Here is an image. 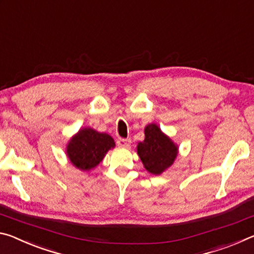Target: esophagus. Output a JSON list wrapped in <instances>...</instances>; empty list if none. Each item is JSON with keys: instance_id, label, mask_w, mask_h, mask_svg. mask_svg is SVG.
Returning <instances> with one entry per match:
<instances>
[{"instance_id": "34e87169", "label": "esophagus", "mask_w": 254, "mask_h": 254, "mask_svg": "<svg viewBox=\"0 0 254 254\" xmlns=\"http://www.w3.org/2000/svg\"><path fill=\"white\" fill-rule=\"evenodd\" d=\"M117 143H118L119 147L128 148V147H130V144H131V140L130 139H121V137H120V139H118Z\"/></svg>"}]
</instances>
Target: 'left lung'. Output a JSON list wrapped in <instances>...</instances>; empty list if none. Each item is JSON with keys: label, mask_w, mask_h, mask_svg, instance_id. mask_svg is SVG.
Instances as JSON below:
<instances>
[{"label": "left lung", "mask_w": 254, "mask_h": 254, "mask_svg": "<svg viewBox=\"0 0 254 254\" xmlns=\"http://www.w3.org/2000/svg\"><path fill=\"white\" fill-rule=\"evenodd\" d=\"M178 149V145L156 123L144 127V140L136 145L137 156L145 170L156 176L165 173L174 165Z\"/></svg>", "instance_id": "8db88e82"}]
</instances>
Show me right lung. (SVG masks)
I'll return each instance as SVG.
<instances>
[{
	"label": "right lung",
	"mask_w": 254,
	"mask_h": 254,
	"mask_svg": "<svg viewBox=\"0 0 254 254\" xmlns=\"http://www.w3.org/2000/svg\"><path fill=\"white\" fill-rule=\"evenodd\" d=\"M114 147L115 142L110 134L92 127H83L68 141L66 154L77 169L89 171L96 168L109 150Z\"/></svg>",
	"instance_id": "right-lung-1"
}]
</instances>
